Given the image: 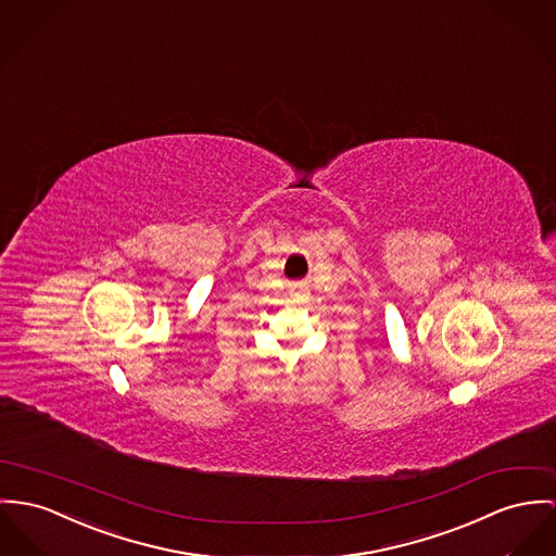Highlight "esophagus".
<instances>
[{"label": "esophagus", "instance_id": "1", "mask_svg": "<svg viewBox=\"0 0 556 556\" xmlns=\"http://www.w3.org/2000/svg\"><path fill=\"white\" fill-rule=\"evenodd\" d=\"M290 299L292 302H306L308 300V288L306 286H294L292 292H290Z\"/></svg>", "mask_w": 556, "mask_h": 556}]
</instances>
